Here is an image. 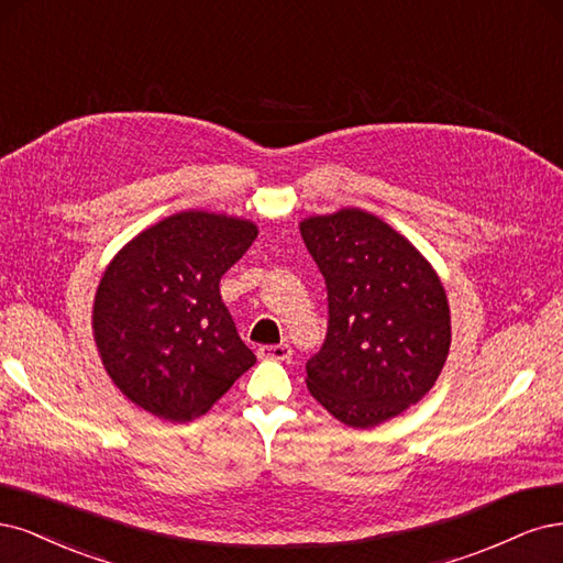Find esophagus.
<instances>
[{
    "mask_svg": "<svg viewBox=\"0 0 563 563\" xmlns=\"http://www.w3.org/2000/svg\"><path fill=\"white\" fill-rule=\"evenodd\" d=\"M257 355L262 360H287L292 355V349H289V343H276V346H260Z\"/></svg>",
    "mask_w": 563,
    "mask_h": 563,
    "instance_id": "obj_1",
    "label": "esophagus"
}]
</instances>
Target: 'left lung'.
I'll use <instances>...</instances> for the list:
<instances>
[{"label": "left lung", "instance_id": "8db88e82", "mask_svg": "<svg viewBox=\"0 0 563 563\" xmlns=\"http://www.w3.org/2000/svg\"><path fill=\"white\" fill-rule=\"evenodd\" d=\"M299 229L330 308L306 386L341 423L374 428L438 380L451 343L446 292L421 252L365 210L308 217Z\"/></svg>", "mask_w": 563, "mask_h": 563}]
</instances>
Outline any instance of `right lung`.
<instances>
[{"instance_id":"add662e5","label":"right lung","mask_w":563,"mask_h":563,"mask_svg":"<svg viewBox=\"0 0 563 563\" xmlns=\"http://www.w3.org/2000/svg\"><path fill=\"white\" fill-rule=\"evenodd\" d=\"M257 227L203 210L144 229L107 266L93 303V336L107 374L158 419L206 413L255 365L235 332L220 280Z\"/></svg>"}]
</instances>
